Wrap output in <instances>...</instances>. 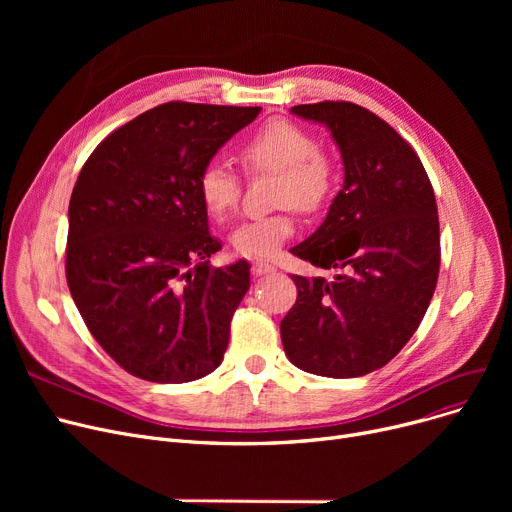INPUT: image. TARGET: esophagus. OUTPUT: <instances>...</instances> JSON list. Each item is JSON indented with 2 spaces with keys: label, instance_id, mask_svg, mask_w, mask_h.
Here are the masks:
<instances>
[{
  "label": "esophagus",
  "instance_id": "esophagus-1",
  "mask_svg": "<svg viewBox=\"0 0 512 512\" xmlns=\"http://www.w3.org/2000/svg\"><path fill=\"white\" fill-rule=\"evenodd\" d=\"M251 272L253 276H265V274H274L276 272V265L270 261H255L251 265Z\"/></svg>",
  "mask_w": 512,
  "mask_h": 512
}]
</instances>
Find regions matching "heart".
<instances>
[{
    "label": "heart",
    "mask_w": 512,
    "mask_h": 512,
    "mask_svg": "<svg viewBox=\"0 0 512 512\" xmlns=\"http://www.w3.org/2000/svg\"><path fill=\"white\" fill-rule=\"evenodd\" d=\"M238 159L249 174H276L270 215L242 222L232 232V247L249 259L274 257L294 234V209L317 213L326 207L336 188V161L315 145L313 134L301 124L272 118L240 143ZM203 209L224 220L240 199L238 176L222 164H207L197 178Z\"/></svg>",
    "instance_id": "obj_1"
}]
</instances>
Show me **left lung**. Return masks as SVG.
I'll use <instances>...</instances> for the list:
<instances>
[{
    "instance_id": "obj_1",
    "label": "left lung",
    "mask_w": 512,
    "mask_h": 512,
    "mask_svg": "<svg viewBox=\"0 0 512 512\" xmlns=\"http://www.w3.org/2000/svg\"><path fill=\"white\" fill-rule=\"evenodd\" d=\"M326 124L344 184L330 211L290 253L334 278L292 276L297 303L280 324L286 357L326 378H359L392 361L419 328L440 274L432 182L415 149L351 101L294 105Z\"/></svg>"
}]
</instances>
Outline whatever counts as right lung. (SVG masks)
<instances>
[{
  "mask_svg": "<svg viewBox=\"0 0 512 512\" xmlns=\"http://www.w3.org/2000/svg\"><path fill=\"white\" fill-rule=\"evenodd\" d=\"M261 107L170 101L105 137L68 207L66 280L93 338L124 371L184 384L224 359L249 263L211 267L197 178Z\"/></svg>",
  "mask_w": 512,
  "mask_h": 512,
  "instance_id": "obj_1",
  "label": "right lung"
}]
</instances>
